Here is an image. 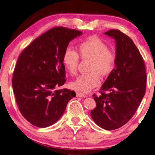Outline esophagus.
Listing matches in <instances>:
<instances>
[{"mask_svg":"<svg viewBox=\"0 0 155 155\" xmlns=\"http://www.w3.org/2000/svg\"><path fill=\"white\" fill-rule=\"evenodd\" d=\"M77 97H86V95L85 94H83L82 93H80V92H77Z\"/></svg>","mask_w":155,"mask_h":155,"instance_id":"34e87169","label":"esophagus"}]
</instances>
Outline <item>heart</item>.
Masks as SVG:
<instances>
[{
    "mask_svg": "<svg viewBox=\"0 0 155 155\" xmlns=\"http://www.w3.org/2000/svg\"><path fill=\"white\" fill-rule=\"evenodd\" d=\"M77 51L78 54L73 49H66L62 62L68 72L74 75L77 72L79 57L83 60H90L88 68L90 72L80 75L70 83L72 89L86 93L100 85V75L107 77L114 71L117 57L114 51L108 50L106 44L96 36H91L78 44Z\"/></svg>",
    "mask_w": 155,
    "mask_h": 155,
    "instance_id": "obj_1",
    "label": "heart"
}]
</instances>
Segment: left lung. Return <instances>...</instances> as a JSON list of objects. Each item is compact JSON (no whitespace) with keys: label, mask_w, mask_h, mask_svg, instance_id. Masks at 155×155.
I'll list each match as a JSON object with an SVG mask.
<instances>
[{"label":"left lung","mask_w":155,"mask_h":155,"mask_svg":"<svg viewBox=\"0 0 155 155\" xmlns=\"http://www.w3.org/2000/svg\"><path fill=\"white\" fill-rule=\"evenodd\" d=\"M104 34L116 42V65L100 96L93 95L97 105L91 117L99 127L112 130L128 122L137 111L146 92V74L143 58L128 36L118 29Z\"/></svg>","instance_id":"8db88e82"}]
</instances>
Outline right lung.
Here are the masks:
<instances>
[{
	"label": "right lung",
	"mask_w": 155,
	"mask_h": 155,
	"mask_svg": "<svg viewBox=\"0 0 155 155\" xmlns=\"http://www.w3.org/2000/svg\"><path fill=\"white\" fill-rule=\"evenodd\" d=\"M82 32L56 27L33 41L17 61L12 87L27 121L38 127L50 126L65 112L74 91L56 88L65 83L62 56L69 43Z\"/></svg>",
	"instance_id": "1"
}]
</instances>
